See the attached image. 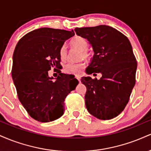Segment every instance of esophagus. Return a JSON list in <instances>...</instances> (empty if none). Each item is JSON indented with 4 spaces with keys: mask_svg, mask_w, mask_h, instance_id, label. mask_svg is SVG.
Masks as SVG:
<instances>
[{
    "mask_svg": "<svg viewBox=\"0 0 151 151\" xmlns=\"http://www.w3.org/2000/svg\"><path fill=\"white\" fill-rule=\"evenodd\" d=\"M75 77L77 78V79L78 81H79V82H80L81 81V77L79 75H78V74H77V75H75Z\"/></svg>",
    "mask_w": 151,
    "mask_h": 151,
    "instance_id": "1",
    "label": "esophagus"
}]
</instances>
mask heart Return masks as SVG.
<instances>
[{"label": "heart", "mask_w": 151, "mask_h": 151, "mask_svg": "<svg viewBox=\"0 0 151 151\" xmlns=\"http://www.w3.org/2000/svg\"><path fill=\"white\" fill-rule=\"evenodd\" d=\"M70 45L72 47L77 48L79 50H80V59H89L90 57L89 53L88 52L87 49L89 47V43L87 40L84 39V38L80 37V36H76L72 38L70 40ZM60 60L64 61L67 58V49L65 46L62 47L60 50ZM85 66L84 62H79L77 63H73V62H69L67 65H65L64 67V71L66 73L68 74H79L81 72V70Z\"/></svg>", "instance_id": "b5f03b06"}]
</instances>
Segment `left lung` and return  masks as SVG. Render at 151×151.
Instances as JSON below:
<instances>
[{"label": "left lung", "instance_id": "8db88e82", "mask_svg": "<svg viewBox=\"0 0 151 151\" xmlns=\"http://www.w3.org/2000/svg\"><path fill=\"white\" fill-rule=\"evenodd\" d=\"M74 31L89 41L94 52L86 73L101 74L100 79L81 77L86 87V109L101 120L114 119L125 109L136 84L137 62L131 42L108 25L76 27Z\"/></svg>", "mask_w": 151, "mask_h": 151}]
</instances>
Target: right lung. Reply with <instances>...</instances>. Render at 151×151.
<instances>
[{
    "label": "right lung",
    "mask_w": 151,
    "mask_h": 151,
    "mask_svg": "<svg viewBox=\"0 0 151 151\" xmlns=\"http://www.w3.org/2000/svg\"><path fill=\"white\" fill-rule=\"evenodd\" d=\"M73 30L42 27L24 35L15 47L12 77L20 103L32 119L47 123L59 119L65 111V99L77 85L67 84L71 75L58 70V77H50L52 67L59 68L60 50Z\"/></svg>",
    "instance_id": "right-lung-1"
}]
</instances>
